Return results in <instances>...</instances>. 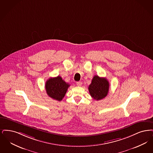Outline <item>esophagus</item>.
I'll use <instances>...</instances> for the list:
<instances>
[{
  "mask_svg": "<svg viewBox=\"0 0 153 153\" xmlns=\"http://www.w3.org/2000/svg\"><path fill=\"white\" fill-rule=\"evenodd\" d=\"M76 85H77L78 86H80L82 85V83L81 82H77L76 83Z\"/></svg>",
  "mask_w": 153,
  "mask_h": 153,
  "instance_id": "1",
  "label": "esophagus"
}]
</instances>
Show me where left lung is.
<instances>
[{"label": "left lung", "instance_id": "left-lung-1", "mask_svg": "<svg viewBox=\"0 0 153 153\" xmlns=\"http://www.w3.org/2000/svg\"><path fill=\"white\" fill-rule=\"evenodd\" d=\"M109 86V82L106 78H100L98 75H95L88 88L91 97L95 100H99L106 97Z\"/></svg>", "mask_w": 153, "mask_h": 153}]
</instances>
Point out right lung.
I'll return each mask as SVG.
<instances>
[{"instance_id":"obj_1","label":"right lung","mask_w":153,"mask_h":153,"mask_svg":"<svg viewBox=\"0 0 153 153\" xmlns=\"http://www.w3.org/2000/svg\"><path fill=\"white\" fill-rule=\"evenodd\" d=\"M69 86L68 83L65 82L60 76H58L47 80L45 88L47 95L50 97L53 100L61 101L64 98Z\"/></svg>"}]
</instances>
